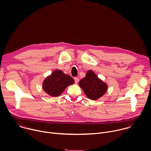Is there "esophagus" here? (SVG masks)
<instances>
[{
    "label": "esophagus",
    "instance_id": "1",
    "mask_svg": "<svg viewBox=\"0 0 151 151\" xmlns=\"http://www.w3.org/2000/svg\"><path fill=\"white\" fill-rule=\"evenodd\" d=\"M74 80H75V83H77L79 82V79L78 78H74Z\"/></svg>",
    "mask_w": 151,
    "mask_h": 151
}]
</instances>
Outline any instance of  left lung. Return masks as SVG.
Wrapping results in <instances>:
<instances>
[{"instance_id": "8db88e82", "label": "left lung", "mask_w": 151, "mask_h": 151, "mask_svg": "<svg viewBox=\"0 0 151 151\" xmlns=\"http://www.w3.org/2000/svg\"><path fill=\"white\" fill-rule=\"evenodd\" d=\"M79 85L87 97L92 100L103 96L108 88L107 84L99 78L92 70L87 72L85 76L79 82Z\"/></svg>"}]
</instances>
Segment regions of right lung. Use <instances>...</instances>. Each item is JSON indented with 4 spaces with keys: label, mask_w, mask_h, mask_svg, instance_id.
<instances>
[{
    "label": "right lung",
    "mask_w": 151,
    "mask_h": 151,
    "mask_svg": "<svg viewBox=\"0 0 151 151\" xmlns=\"http://www.w3.org/2000/svg\"><path fill=\"white\" fill-rule=\"evenodd\" d=\"M74 79L61 70L56 69L48 75L42 82L44 91L51 97H58L68 86L74 83Z\"/></svg>",
    "instance_id": "1"
}]
</instances>
